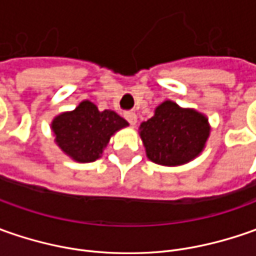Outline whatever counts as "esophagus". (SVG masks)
I'll list each match as a JSON object with an SVG mask.
<instances>
[{
    "label": "esophagus",
    "instance_id": "esophagus-1",
    "mask_svg": "<svg viewBox=\"0 0 256 256\" xmlns=\"http://www.w3.org/2000/svg\"><path fill=\"white\" fill-rule=\"evenodd\" d=\"M125 118H126V121L131 124V125H135L136 124V114L132 112V111H128V112H125Z\"/></svg>",
    "mask_w": 256,
    "mask_h": 256
}]
</instances>
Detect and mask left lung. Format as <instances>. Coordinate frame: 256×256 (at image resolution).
<instances>
[{"mask_svg": "<svg viewBox=\"0 0 256 256\" xmlns=\"http://www.w3.org/2000/svg\"><path fill=\"white\" fill-rule=\"evenodd\" d=\"M210 124L204 114L164 101L152 118L141 124L140 135L146 156L155 164L178 166L196 158L210 136Z\"/></svg>", "mask_w": 256, "mask_h": 256, "instance_id": "left-lung-1", "label": "left lung"}]
</instances>
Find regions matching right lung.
Wrapping results in <instances>:
<instances>
[{"mask_svg": "<svg viewBox=\"0 0 256 256\" xmlns=\"http://www.w3.org/2000/svg\"><path fill=\"white\" fill-rule=\"evenodd\" d=\"M125 126L128 122L122 116L111 110L100 111L91 101L56 115L51 124L56 145L76 162L96 161L111 136Z\"/></svg>", "mask_w": 256, "mask_h": 256, "instance_id": "right-lung-1", "label": "right lung"}]
</instances>
